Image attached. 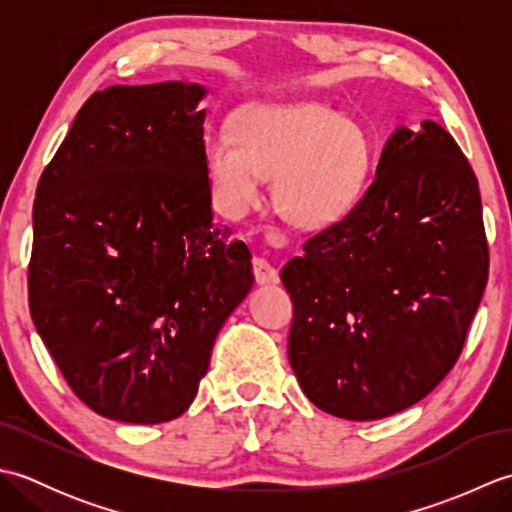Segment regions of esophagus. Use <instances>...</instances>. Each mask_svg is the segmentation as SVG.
Here are the masks:
<instances>
[{
  "instance_id": "34e87169",
  "label": "esophagus",
  "mask_w": 512,
  "mask_h": 512,
  "mask_svg": "<svg viewBox=\"0 0 512 512\" xmlns=\"http://www.w3.org/2000/svg\"><path fill=\"white\" fill-rule=\"evenodd\" d=\"M253 275H255L257 284H277V281H279L277 268L270 266L264 257L253 259Z\"/></svg>"
}]
</instances>
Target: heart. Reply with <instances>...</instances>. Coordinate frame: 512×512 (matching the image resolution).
Wrapping results in <instances>:
<instances>
[{"label":"heart","mask_w":512,"mask_h":512,"mask_svg":"<svg viewBox=\"0 0 512 512\" xmlns=\"http://www.w3.org/2000/svg\"><path fill=\"white\" fill-rule=\"evenodd\" d=\"M235 140L215 136L204 167L215 200L231 215L259 198L275 176V202L303 228L332 224L352 209L367 178L365 129L319 103L250 105L235 118Z\"/></svg>","instance_id":"heart-1"}]
</instances>
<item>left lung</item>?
Returning a JSON list of instances; mask_svg holds the SVG:
<instances>
[{"label":"left lung","mask_w":512,"mask_h":512,"mask_svg":"<svg viewBox=\"0 0 512 512\" xmlns=\"http://www.w3.org/2000/svg\"><path fill=\"white\" fill-rule=\"evenodd\" d=\"M486 279L469 160L438 123L398 127L363 198L281 270L303 394L345 420L416 405L462 354Z\"/></svg>","instance_id":"left-lung-1"}]
</instances>
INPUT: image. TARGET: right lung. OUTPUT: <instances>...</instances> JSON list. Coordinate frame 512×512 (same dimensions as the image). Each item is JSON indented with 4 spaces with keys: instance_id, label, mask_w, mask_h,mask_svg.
Here are the masks:
<instances>
[{
    "instance_id": "add662e5",
    "label": "right lung",
    "mask_w": 512,
    "mask_h": 512,
    "mask_svg": "<svg viewBox=\"0 0 512 512\" xmlns=\"http://www.w3.org/2000/svg\"><path fill=\"white\" fill-rule=\"evenodd\" d=\"M204 94L182 81L94 92L39 178L32 321L74 394L118 422L189 409L255 281L246 244L213 222Z\"/></svg>"
}]
</instances>
